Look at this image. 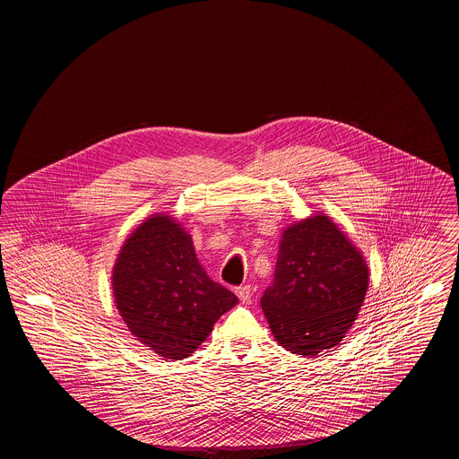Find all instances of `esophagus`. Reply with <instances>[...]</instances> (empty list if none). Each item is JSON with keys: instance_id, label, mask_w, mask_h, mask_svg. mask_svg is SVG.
Wrapping results in <instances>:
<instances>
[{"instance_id": "obj_1", "label": "esophagus", "mask_w": 459, "mask_h": 459, "mask_svg": "<svg viewBox=\"0 0 459 459\" xmlns=\"http://www.w3.org/2000/svg\"><path fill=\"white\" fill-rule=\"evenodd\" d=\"M236 294L242 303H249L253 298V287L251 285H240L236 289Z\"/></svg>"}]
</instances>
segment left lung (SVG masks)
Segmentation results:
<instances>
[{
	"label": "left lung",
	"mask_w": 459,
	"mask_h": 459,
	"mask_svg": "<svg viewBox=\"0 0 459 459\" xmlns=\"http://www.w3.org/2000/svg\"><path fill=\"white\" fill-rule=\"evenodd\" d=\"M367 289L368 266L359 251L328 217L315 215L285 230L260 303L281 346L316 356L342 341Z\"/></svg>",
	"instance_id": "1"
}]
</instances>
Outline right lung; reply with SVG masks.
Listing matches in <instances>:
<instances>
[{"label":"right lung","mask_w":459,"mask_h":459,"mask_svg":"<svg viewBox=\"0 0 459 459\" xmlns=\"http://www.w3.org/2000/svg\"><path fill=\"white\" fill-rule=\"evenodd\" d=\"M113 294L132 333L169 359L189 356L239 301L208 277L191 236L167 215L146 220L126 240L113 268Z\"/></svg>","instance_id":"right-lung-1"}]
</instances>
